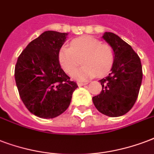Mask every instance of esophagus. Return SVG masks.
<instances>
[{"mask_svg":"<svg viewBox=\"0 0 154 154\" xmlns=\"http://www.w3.org/2000/svg\"><path fill=\"white\" fill-rule=\"evenodd\" d=\"M87 83H82V82H77V85H78V86H82V85H86Z\"/></svg>","mask_w":154,"mask_h":154,"instance_id":"esophagus-1","label":"esophagus"}]
</instances>
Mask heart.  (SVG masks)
Listing matches in <instances>:
<instances>
[{
  "label": "heart",
  "mask_w": 154,
  "mask_h": 154,
  "mask_svg": "<svg viewBox=\"0 0 154 154\" xmlns=\"http://www.w3.org/2000/svg\"><path fill=\"white\" fill-rule=\"evenodd\" d=\"M59 62L62 69L71 75L80 64L84 66L75 72L72 77L79 81L95 77H103L112 69L115 51L111 45L102 43L92 36H82L71 41L70 47L64 45L60 49Z\"/></svg>",
  "instance_id": "1"
}]
</instances>
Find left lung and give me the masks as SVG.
Segmentation results:
<instances>
[{
    "label": "left lung",
    "mask_w": 154,
    "mask_h": 154,
    "mask_svg": "<svg viewBox=\"0 0 154 154\" xmlns=\"http://www.w3.org/2000/svg\"><path fill=\"white\" fill-rule=\"evenodd\" d=\"M103 38L112 47L115 61L111 73L99 81L103 90L93 97V103L103 115L118 117L128 113L138 98L142 66L139 56L118 35L105 32Z\"/></svg>",
    "instance_id": "1"
}]
</instances>
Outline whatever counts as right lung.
<instances>
[{
    "mask_svg": "<svg viewBox=\"0 0 154 154\" xmlns=\"http://www.w3.org/2000/svg\"><path fill=\"white\" fill-rule=\"evenodd\" d=\"M67 35L43 32L26 46L15 65V82L22 103L33 115L43 119L64 113L78 87L59 62V51Z\"/></svg>",
    "mask_w": 154,
    "mask_h": 154,
    "instance_id": "1",
    "label": "right lung"
}]
</instances>
